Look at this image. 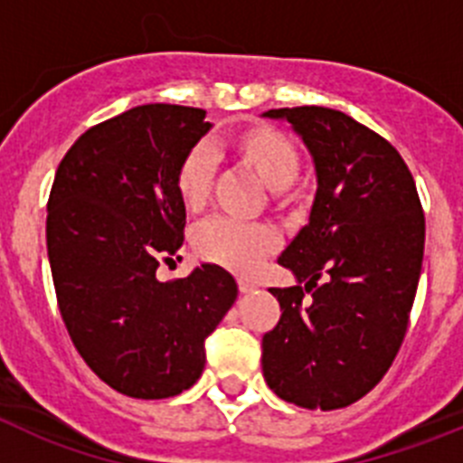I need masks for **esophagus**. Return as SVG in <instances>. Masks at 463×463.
Segmentation results:
<instances>
[{"label":"esophagus","mask_w":463,"mask_h":463,"mask_svg":"<svg viewBox=\"0 0 463 463\" xmlns=\"http://www.w3.org/2000/svg\"><path fill=\"white\" fill-rule=\"evenodd\" d=\"M239 289L243 294H250V292H255V289H257V282L248 280V278H241V280H239Z\"/></svg>","instance_id":"esophagus-1"}]
</instances>
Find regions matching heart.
Masks as SVG:
<instances>
[{
  "label": "heart",
  "mask_w": 463,
  "mask_h": 463,
  "mask_svg": "<svg viewBox=\"0 0 463 463\" xmlns=\"http://www.w3.org/2000/svg\"><path fill=\"white\" fill-rule=\"evenodd\" d=\"M239 148L260 171L271 190H285L297 175V155L282 137L273 132H250L239 141ZM215 153L208 143H196L178 169V192L187 206L206 202L211 190ZM194 250L203 260L239 273H250L276 248L278 234L264 222H250L224 213H213L196 222L192 234Z\"/></svg>",
  "instance_id": "heart-1"
}]
</instances>
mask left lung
Masks as SVG:
<instances>
[{
    "instance_id": "left-lung-1",
    "label": "left lung",
    "mask_w": 463,
    "mask_h": 463,
    "mask_svg": "<svg viewBox=\"0 0 463 463\" xmlns=\"http://www.w3.org/2000/svg\"><path fill=\"white\" fill-rule=\"evenodd\" d=\"M261 118L289 122L317 185L308 222L278 257L297 285L271 289L282 315L261 338V371L282 401L336 411L369 394L399 353L422 273L424 213L406 162L369 127L325 106Z\"/></svg>"
}]
</instances>
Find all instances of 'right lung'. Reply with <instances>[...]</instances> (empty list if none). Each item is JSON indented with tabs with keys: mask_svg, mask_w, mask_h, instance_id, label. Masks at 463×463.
<instances>
[{
	"mask_svg": "<svg viewBox=\"0 0 463 463\" xmlns=\"http://www.w3.org/2000/svg\"><path fill=\"white\" fill-rule=\"evenodd\" d=\"M211 127L203 109L137 106L88 129L57 166L46 243L60 313L90 369L134 399L190 390L239 297L218 264L157 280L183 245L178 169Z\"/></svg>",
	"mask_w": 463,
	"mask_h": 463,
	"instance_id": "right-lung-1",
	"label": "right lung"
}]
</instances>
